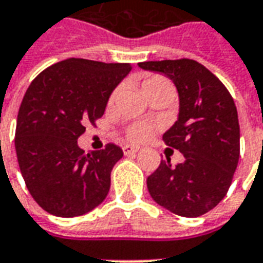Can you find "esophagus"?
Instances as JSON below:
<instances>
[{"label":"esophagus","instance_id":"obj_1","mask_svg":"<svg viewBox=\"0 0 263 263\" xmlns=\"http://www.w3.org/2000/svg\"><path fill=\"white\" fill-rule=\"evenodd\" d=\"M124 155H134L139 153V147H133V145H124L123 147Z\"/></svg>","mask_w":263,"mask_h":263}]
</instances>
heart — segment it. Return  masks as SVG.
Listing matches in <instances>:
<instances>
[{
	"instance_id": "b5f03b06",
	"label": "heart",
	"mask_w": 263,
	"mask_h": 263,
	"mask_svg": "<svg viewBox=\"0 0 263 263\" xmlns=\"http://www.w3.org/2000/svg\"><path fill=\"white\" fill-rule=\"evenodd\" d=\"M160 89H172L170 81L165 80L164 77L153 76L145 78L144 81L141 82V92L144 93V97H148L150 93L160 91ZM116 95H118V89L112 93L110 102H113ZM151 133H153V126L148 123H136L130 126L129 130H127V136L132 141H143V140L148 139Z\"/></svg>"
}]
</instances>
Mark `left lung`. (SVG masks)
Wrapping results in <instances>:
<instances>
[{"label":"left lung","mask_w":263,"mask_h":263,"mask_svg":"<svg viewBox=\"0 0 263 263\" xmlns=\"http://www.w3.org/2000/svg\"><path fill=\"white\" fill-rule=\"evenodd\" d=\"M140 68L164 74L178 91L179 113L162 140L183 154L147 178L151 197L182 217H199L223 200L239 158L238 113L234 99L213 72L189 59L144 61Z\"/></svg>","instance_id":"obj_1"}]
</instances>
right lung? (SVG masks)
Listing matches in <instances>:
<instances>
[{
  "mask_svg": "<svg viewBox=\"0 0 263 263\" xmlns=\"http://www.w3.org/2000/svg\"><path fill=\"white\" fill-rule=\"evenodd\" d=\"M129 63L67 59L34 78L16 120L15 150L26 187L40 208L77 217L105 200L110 172L123 157L115 144L85 153L77 140L105 112L130 72Z\"/></svg>",
  "mask_w": 263,
  "mask_h": 263,
  "instance_id": "obj_1",
  "label": "right lung"
}]
</instances>
